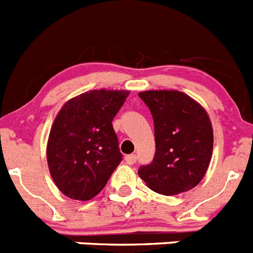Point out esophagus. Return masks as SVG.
I'll return each instance as SVG.
<instances>
[{
    "instance_id": "1",
    "label": "esophagus",
    "mask_w": 253,
    "mask_h": 253,
    "mask_svg": "<svg viewBox=\"0 0 253 253\" xmlns=\"http://www.w3.org/2000/svg\"><path fill=\"white\" fill-rule=\"evenodd\" d=\"M125 162L128 163V165H134V163L137 162V156L135 154H129L125 157Z\"/></svg>"
}]
</instances>
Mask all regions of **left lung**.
Segmentation results:
<instances>
[{
  "label": "left lung",
  "mask_w": 253,
  "mask_h": 253,
  "mask_svg": "<svg viewBox=\"0 0 253 253\" xmlns=\"http://www.w3.org/2000/svg\"><path fill=\"white\" fill-rule=\"evenodd\" d=\"M154 122L156 153L138 169L151 190L175 195L204 177L213 153V126L202 105L180 91H143Z\"/></svg>",
  "instance_id": "8db88e82"
}]
</instances>
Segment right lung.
<instances>
[{
	"label": "right lung",
	"mask_w": 253,
	"mask_h": 253,
	"mask_svg": "<svg viewBox=\"0 0 253 253\" xmlns=\"http://www.w3.org/2000/svg\"><path fill=\"white\" fill-rule=\"evenodd\" d=\"M129 91L93 90L63 105L51 125L46 160L53 181L66 196L90 200L123 160L114 116Z\"/></svg>",
	"instance_id": "1"
}]
</instances>
